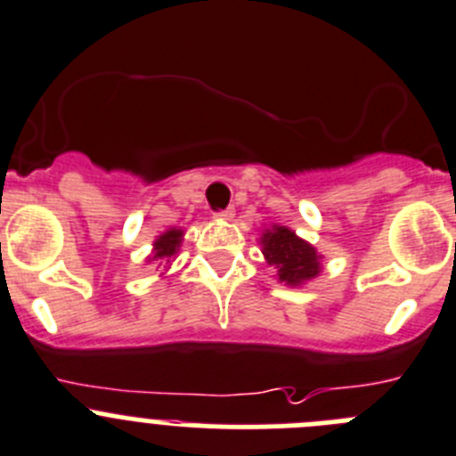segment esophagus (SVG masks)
Masks as SVG:
<instances>
[{"instance_id": "34e87169", "label": "esophagus", "mask_w": 456, "mask_h": 456, "mask_svg": "<svg viewBox=\"0 0 456 456\" xmlns=\"http://www.w3.org/2000/svg\"><path fill=\"white\" fill-rule=\"evenodd\" d=\"M216 216H218L220 220H232L233 216H236V211H233V208L229 207V208H224V211H218V214H216Z\"/></svg>"}]
</instances>
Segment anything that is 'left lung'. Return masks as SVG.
Returning <instances> with one entry per match:
<instances>
[{"label":"left lung","mask_w":456,"mask_h":456,"mask_svg":"<svg viewBox=\"0 0 456 456\" xmlns=\"http://www.w3.org/2000/svg\"><path fill=\"white\" fill-rule=\"evenodd\" d=\"M261 245L265 261L276 267L279 281L286 286H301L322 272L317 249L292 229L272 224V229L263 232Z\"/></svg>","instance_id":"8db88e82"}]
</instances>
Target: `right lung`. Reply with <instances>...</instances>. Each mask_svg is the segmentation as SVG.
Instances as JSON below:
<instances>
[{"label": "right lung", "instance_id": "1", "mask_svg": "<svg viewBox=\"0 0 456 456\" xmlns=\"http://www.w3.org/2000/svg\"><path fill=\"white\" fill-rule=\"evenodd\" d=\"M182 236H184V232H182V229H175V227L161 233V236L155 240V248H152L151 261L170 263V258L175 256L177 249H180Z\"/></svg>", "mask_w": 456, "mask_h": 456}]
</instances>
